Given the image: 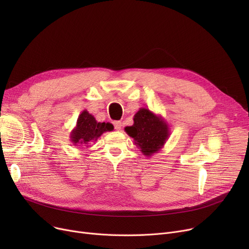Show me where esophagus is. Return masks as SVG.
<instances>
[{
    "label": "esophagus",
    "instance_id": "obj_1",
    "mask_svg": "<svg viewBox=\"0 0 249 249\" xmlns=\"http://www.w3.org/2000/svg\"><path fill=\"white\" fill-rule=\"evenodd\" d=\"M114 127L116 130H118V131H120L121 128H122V123L121 121H115L114 122Z\"/></svg>",
    "mask_w": 249,
    "mask_h": 249
}]
</instances>
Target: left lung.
I'll return each instance as SVG.
<instances>
[{"instance_id": "8db88e82", "label": "left lung", "mask_w": 249, "mask_h": 249, "mask_svg": "<svg viewBox=\"0 0 249 249\" xmlns=\"http://www.w3.org/2000/svg\"><path fill=\"white\" fill-rule=\"evenodd\" d=\"M133 121L132 126L125 127V132L134 139V144L145 156L158 153L171 135L166 121L146 108H140Z\"/></svg>"}]
</instances>
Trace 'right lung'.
<instances>
[{"instance_id": "add662e5", "label": "right lung", "mask_w": 249, "mask_h": 249, "mask_svg": "<svg viewBox=\"0 0 249 249\" xmlns=\"http://www.w3.org/2000/svg\"><path fill=\"white\" fill-rule=\"evenodd\" d=\"M114 126L110 123L98 122L96 118L84 110L76 120L75 127L70 134L71 141L73 145L89 146L91 142L97 141L105 132L112 131Z\"/></svg>"}]
</instances>
